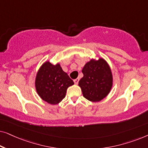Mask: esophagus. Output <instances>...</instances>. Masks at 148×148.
Wrapping results in <instances>:
<instances>
[{
	"mask_svg": "<svg viewBox=\"0 0 148 148\" xmlns=\"http://www.w3.org/2000/svg\"><path fill=\"white\" fill-rule=\"evenodd\" d=\"M73 81H74L75 84H77L79 83V78H77V79H74Z\"/></svg>",
	"mask_w": 148,
	"mask_h": 148,
	"instance_id": "1",
	"label": "esophagus"
}]
</instances>
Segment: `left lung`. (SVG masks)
<instances>
[{
	"mask_svg": "<svg viewBox=\"0 0 148 148\" xmlns=\"http://www.w3.org/2000/svg\"><path fill=\"white\" fill-rule=\"evenodd\" d=\"M84 77L79 82L83 96L91 102L104 99L112 88V75L110 66L103 58L92 59L82 69Z\"/></svg>",
	"mask_w": 148,
	"mask_h": 148,
	"instance_id": "8db88e82",
	"label": "left lung"
}]
</instances>
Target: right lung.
<instances>
[{
	"label": "right lung",
	"instance_id": "right-lung-1",
	"mask_svg": "<svg viewBox=\"0 0 148 148\" xmlns=\"http://www.w3.org/2000/svg\"><path fill=\"white\" fill-rule=\"evenodd\" d=\"M35 84L36 91L42 100L50 104H57L64 98L66 90L74 82L59 64L54 65L47 61L38 71Z\"/></svg>",
	"mask_w": 148,
	"mask_h": 148
}]
</instances>
